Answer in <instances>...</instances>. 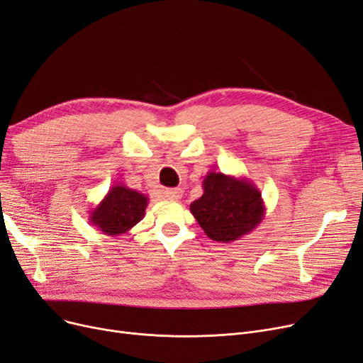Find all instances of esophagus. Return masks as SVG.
I'll return each instance as SVG.
<instances>
[{
    "instance_id": "34e87169",
    "label": "esophagus",
    "mask_w": 363,
    "mask_h": 363,
    "mask_svg": "<svg viewBox=\"0 0 363 363\" xmlns=\"http://www.w3.org/2000/svg\"><path fill=\"white\" fill-rule=\"evenodd\" d=\"M164 196L169 201H179L183 196V191L182 189H165Z\"/></svg>"
}]
</instances>
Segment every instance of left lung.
Segmentation results:
<instances>
[{"mask_svg":"<svg viewBox=\"0 0 363 363\" xmlns=\"http://www.w3.org/2000/svg\"><path fill=\"white\" fill-rule=\"evenodd\" d=\"M202 189V196L191 203V213L210 239L229 244L263 221L264 201L251 180L210 171Z\"/></svg>","mask_w":363,"mask_h":363,"instance_id":"left-lung-1","label":"left lung"}]
</instances>
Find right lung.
Returning <instances> with one entry per match:
<instances>
[{
	"instance_id": "1",
	"label": "right lung",
	"mask_w": 363,
	"mask_h": 363,
	"mask_svg": "<svg viewBox=\"0 0 363 363\" xmlns=\"http://www.w3.org/2000/svg\"><path fill=\"white\" fill-rule=\"evenodd\" d=\"M147 203L149 198L146 195L125 184H116L90 211L89 220L91 226L103 235L121 236L143 220Z\"/></svg>"
}]
</instances>
